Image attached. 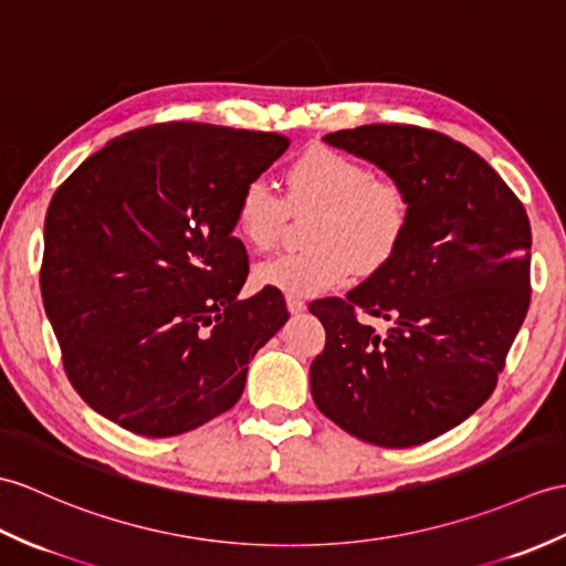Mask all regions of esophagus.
<instances>
[{
  "mask_svg": "<svg viewBox=\"0 0 566 566\" xmlns=\"http://www.w3.org/2000/svg\"><path fill=\"white\" fill-rule=\"evenodd\" d=\"M286 308H289V313L298 315V313L306 311V301L298 298V296H286Z\"/></svg>",
  "mask_w": 566,
  "mask_h": 566,
  "instance_id": "esophagus-1",
  "label": "esophagus"
}]
</instances>
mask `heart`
I'll list each match as a JSON object with an SVG mask.
<instances>
[{
    "mask_svg": "<svg viewBox=\"0 0 566 566\" xmlns=\"http://www.w3.org/2000/svg\"><path fill=\"white\" fill-rule=\"evenodd\" d=\"M286 202L318 207L308 227V251L280 253L255 268L262 286L289 296H315L345 284L352 270L374 272L398 251L410 205L396 180L378 178L364 161L311 147L286 170ZM286 205L265 178L248 180L235 202V227L253 248L274 245Z\"/></svg>",
    "mask_w": 566,
    "mask_h": 566,
    "instance_id": "heart-1",
    "label": "heart"
}]
</instances>
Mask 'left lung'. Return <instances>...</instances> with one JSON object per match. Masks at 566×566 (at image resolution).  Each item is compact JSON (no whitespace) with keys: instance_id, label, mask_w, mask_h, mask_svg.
Segmentation results:
<instances>
[{"instance_id":"1","label":"left lung","mask_w":566,"mask_h":566,"mask_svg":"<svg viewBox=\"0 0 566 566\" xmlns=\"http://www.w3.org/2000/svg\"><path fill=\"white\" fill-rule=\"evenodd\" d=\"M323 139L386 170L410 221L398 251L347 298L308 306L325 327L311 396L352 437L407 449L492 396L531 304V221L482 156L433 129L361 125Z\"/></svg>"}]
</instances>
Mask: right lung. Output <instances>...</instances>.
Wrapping results in <instances>:
<instances>
[{"label": "right lung", "mask_w": 566, "mask_h": 566, "mask_svg": "<svg viewBox=\"0 0 566 566\" xmlns=\"http://www.w3.org/2000/svg\"><path fill=\"white\" fill-rule=\"evenodd\" d=\"M286 147L277 133L151 125L105 144L52 195L41 294L91 410L164 439L239 402L289 313L274 286L239 298L235 202Z\"/></svg>", "instance_id": "add662e5"}]
</instances>
